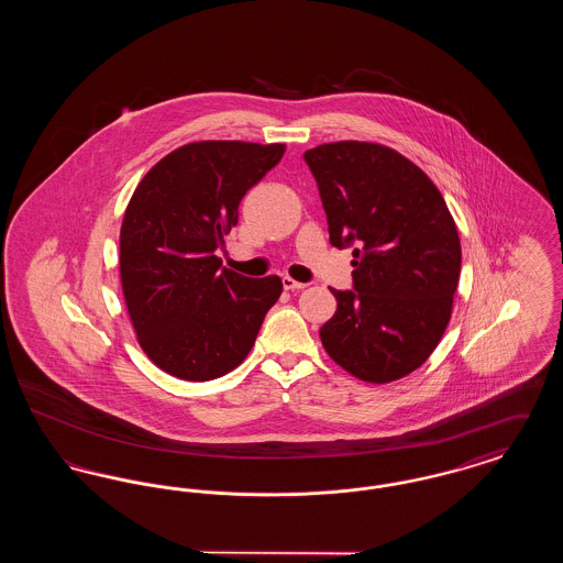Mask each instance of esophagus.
<instances>
[{"label":"esophagus","instance_id":"1","mask_svg":"<svg viewBox=\"0 0 563 563\" xmlns=\"http://www.w3.org/2000/svg\"><path fill=\"white\" fill-rule=\"evenodd\" d=\"M283 287H285L287 291H301V289L306 287V283H297L291 276H283Z\"/></svg>","mask_w":563,"mask_h":563}]
</instances>
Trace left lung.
I'll return each mask as SVG.
<instances>
[{"mask_svg": "<svg viewBox=\"0 0 563 563\" xmlns=\"http://www.w3.org/2000/svg\"><path fill=\"white\" fill-rule=\"evenodd\" d=\"M329 223V242L352 246V289L331 294L321 327L327 354L349 374L388 384L437 349L460 278L454 217L434 184L399 152L365 141L303 154Z\"/></svg>", "mask_w": 563, "mask_h": 563, "instance_id": "1", "label": "left lung"}]
</instances>
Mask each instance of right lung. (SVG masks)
<instances>
[{
  "label": "right lung",
  "instance_id": "1",
  "mask_svg": "<svg viewBox=\"0 0 563 563\" xmlns=\"http://www.w3.org/2000/svg\"><path fill=\"white\" fill-rule=\"evenodd\" d=\"M283 154L280 143H188L134 189L120 230V278L136 340L162 372L207 382L253 349L283 283L221 268L214 251L239 223L244 194Z\"/></svg>",
  "mask_w": 563,
  "mask_h": 563
}]
</instances>
